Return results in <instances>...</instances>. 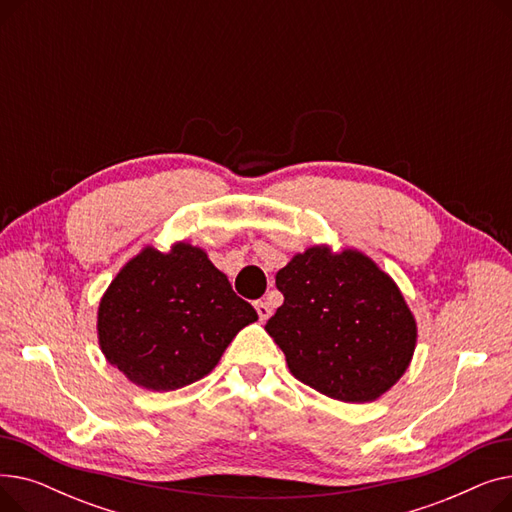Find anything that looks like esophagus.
Wrapping results in <instances>:
<instances>
[{
    "instance_id": "1",
    "label": "esophagus",
    "mask_w": 512,
    "mask_h": 512,
    "mask_svg": "<svg viewBox=\"0 0 512 512\" xmlns=\"http://www.w3.org/2000/svg\"><path fill=\"white\" fill-rule=\"evenodd\" d=\"M255 309H257V315H259V319H261V321L270 319V315H272V307H270V303H267V301H257V303H255Z\"/></svg>"
}]
</instances>
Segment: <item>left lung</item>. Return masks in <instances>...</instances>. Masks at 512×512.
Segmentation results:
<instances>
[{
  "label": "left lung",
  "mask_w": 512,
  "mask_h": 512,
  "mask_svg": "<svg viewBox=\"0 0 512 512\" xmlns=\"http://www.w3.org/2000/svg\"><path fill=\"white\" fill-rule=\"evenodd\" d=\"M284 303L265 330L294 378L344 402H369L407 371L417 324L394 280L367 255L311 247L276 274Z\"/></svg>",
  "instance_id": "obj_1"
}]
</instances>
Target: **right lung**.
I'll return each mask as SVG.
<instances>
[{
    "label": "right lung",
    "instance_id": "right-lung-1",
    "mask_svg": "<svg viewBox=\"0 0 512 512\" xmlns=\"http://www.w3.org/2000/svg\"><path fill=\"white\" fill-rule=\"evenodd\" d=\"M257 311L199 247L178 242L132 257L97 311L99 346L126 378L155 392L193 384L218 365Z\"/></svg>",
    "mask_w": 512,
    "mask_h": 512
}]
</instances>
